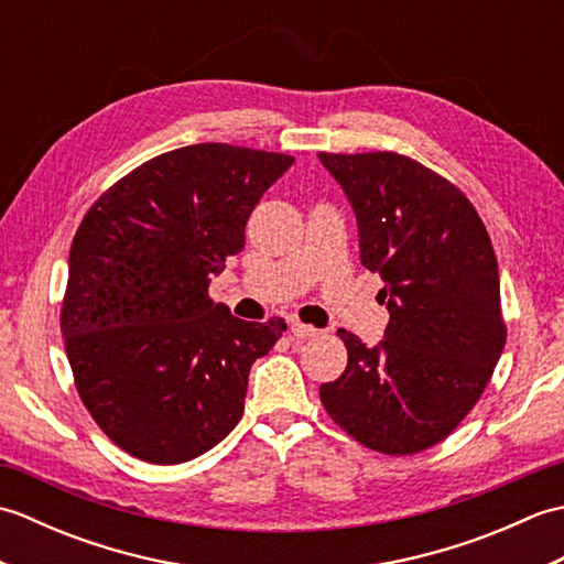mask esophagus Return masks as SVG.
I'll return each mask as SVG.
<instances>
[{
	"mask_svg": "<svg viewBox=\"0 0 564 564\" xmlns=\"http://www.w3.org/2000/svg\"><path fill=\"white\" fill-rule=\"evenodd\" d=\"M291 334L297 339H310V337H317V334H322V332L313 325H305V322H301V319H293L291 322Z\"/></svg>",
	"mask_w": 564,
	"mask_h": 564,
	"instance_id": "1",
	"label": "esophagus"
}]
</instances>
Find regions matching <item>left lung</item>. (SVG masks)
Returning <instances> with one entry per match:
<instances>
[{
    "mask_svg": "<svg viewBox=\"0 0 564 564\" xmlns=\"http://www.w3.org/2000/svg\"><path fill=\"white\" fill-rule=\"evenodd\" d=\"M322 164L349 196L361 263L380 275L386 339L368 349L339 329L349 364L319 400L361 446L414 455L453 434L507 344L492 239L446 176L400 152L334 154Z\"/></svg>",
    "mask_w": 564,
    "mask_h": 564,
    "instance_id": "8db88e82",
    "label": "left lung"
}]
</instances>
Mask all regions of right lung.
Segmentation results:
<instances>
[{
    "label": "right lung",
    "instance_id": "1",
    "mask_svg": "<svg viewBox=\"0 0 564 564\" xmlns=\"http://www.w3.org/2000/svg\"><path fill=\"white\" fill-rule=\"evenodd\" d=\"M291 154L200 142L158 154L91 203L59 310L75 388L118 448L198 458L245 412L249 368L285 319L245 322L208 295Z\"/></svg>",
    "mask_w": 564,
    "mask_h": 564
}]
</instances>
